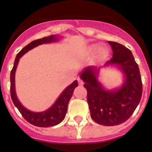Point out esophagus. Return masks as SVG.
I'll return each instance as SVG.
<instances>
[{"mask_svg":"<svg viewBox=\"0 0 152 152\" xmlns=\"http://www.w3.org/2000/svg\"><path fill=\"white\" fill-rule=\"evenodd\" d=\"M77 80H78V83H79V85H83V81L81 80L80 78H78L77 79Z\"/></svg>","mask_w":152,"mask_h":152,"instance_id":"1","label":"esophagus"}]
</instances>
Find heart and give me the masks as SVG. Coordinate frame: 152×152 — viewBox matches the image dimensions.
<instances>
[{"mask_svg": "<svg viewBox=\"0 0 152 152\" xmlns=\"http://www.w3.org/2000/svg\"><path fill=\"white\" fill-rule=\"evenodd\" d=\"M96 48H97V46H96V45H93V46H91L90 48H89L88 51H89L90 53H93L95 50H96ZM106 55V48H104V47L101 46V47H99V48L98 49L97 57H99V58H103Z\"/></svg>", "mask_w": 152, "mask_h": 152, "instance_id": "b5f03b06", "label": "heart"}]
</instances>
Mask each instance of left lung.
I'll list each match as a JSON object with an SVG mask.
<instances>
[{
	"instance_id": "obj_1",
	"label": "left lung",
	"mask_w": 152,
	"mask_h": 152,
	"mask_svg": "<svg viewBox=\"0 0 152 152\" xmlns=\"http://www.w3.org/2000/svg\"><path fill=\"white\" fill-rule=\"evenodd\" d=\"M113 57L106 62L118 65L125 76V83L118 89L106 91L97 80V69L86 68L80 75L88 91V103L91 117L95 122L105 126L120 125L132 116L141 99L142 80L138 64L132 52L121 44L108 42Z\"/></svg>"
}]
</instances>
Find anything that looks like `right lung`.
<instances>
[{
    "label": "right lung",
    "instance_id": "add662e5",
    "mask_svg": "<svg viewBox=\"0 0 152 152\" xmlns=\"http://www.w3.org/2000/svg\"><path fill=\"white\" fill-rule=\"evenodd\" d=\"M58 39L56 38L55 35H50V36L45 37L41 39H37L34 41L31 42V43L23 47L18 53L14 62V65L11 71L10 74V92L11 98L12 100L13 103L16 106V108L19 110L20 113L24 118L26 121L31 123V125L38 126V127H51L54 125H58L62 121L64 120V117L66 115L67 109H68V104L71 99L74 89L78 86L77 80H75L73 83H72L69 87H67L63 92L61 94L55 103L51 106L50 108L44 112H39L35 113L32 111L28 110L27 109L23 106V105L18 100V98L15 95V73L17 67L18 62L20 61V58L23 55L26 53L30 50L36 47L39 45H42L43 43H49L52 42L57 41Z\"/></svg>",
    "mask_w": 152,
    "mask_h": 152
}]
</instances>
